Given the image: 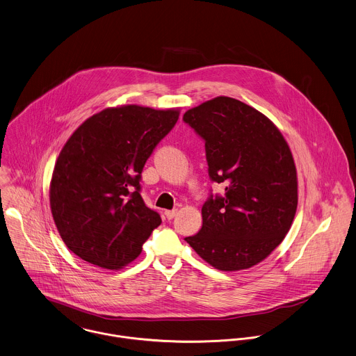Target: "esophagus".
I'll return each instance as SVG.
<instances>
[{
	"instance_id": "obj_1",
	"label": "esophagus",
	"mask_w": 356,
	"mask_h": 356,
	"mask_svg": "<svg viewBox=\"0 0 356 356\" xmlns=\"http://www.w3.org/2000/svg\"><path fill=\"white\" fill-rule=\"evenodd\" d=\"M176 214H177V211H176V209H173V211H165V216H166V218H168V220L173 218Z\"/></svg>"
}]
</instances>
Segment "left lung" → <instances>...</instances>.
<instances>
[{
  "label": "left lung",
  "instance_id": "obj_1",
  "mask_svg": "<svg viewBox=\"0 0 356 356\" xmlns=\"http://www.w3.org/2000/svg\"><path fill=\"white\" fill-rule=\"evenodd\" d=\"M204 140L209 176L224 197L202 207V228L184 238L220 271L248 270L280 246L297 211V170L275 124L256 108L218 96L183 115Z\"/></svg>",
  "mask_w": 356,
  "mask_h": 356
}]
</instances>
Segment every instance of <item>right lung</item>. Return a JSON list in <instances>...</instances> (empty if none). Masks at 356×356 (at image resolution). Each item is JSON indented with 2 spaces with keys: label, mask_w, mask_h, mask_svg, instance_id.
<instances>
[{
  "label": "right lung",
  "mask_w": 356,
  "mask_h": 356,
  "mask_svg": "<svg viewBox=\"0 0 356 356\" xmlns=\"http://www.w3.org/2000/svg\"><path fill=\"white\" fill-rule=\"evenodd\" d=\"M180 110L108 107L82 122L63 145L49 186L56 228L74 254L121 270L161 224L140 195L143 168Z\"/></svg>",
  "instance_id": "right-lung-1"
}]
</instances>
